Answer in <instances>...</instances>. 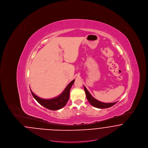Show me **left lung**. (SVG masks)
I'll return each instance as SVG.
<instances>
[{
    "label": "left lung",
    "instance_id": "1",
    "mask_svg": "<svg viewBox=\"0 0 148 148\" xmlns=\"http://www.w3.org/2000/svg\"><path fill=\"white\" fill-rule=\"evenodd\" d=\"M84 89L85 92L86 94V98L88 99V101L90 103V104L92 106L97 108H100V109H104V108H108L111 106L115 105L117 102L115 103H103L98 100L95 99L94 97H92V95L90 94L89 91L86 89L85 86H84Z\"/></svg>",
    "mask_w": 148,
    "mask_h": 148
}]
</instances>
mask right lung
<instances>
[{
  "instance_id": "1",
  "label": "right lung",
  "mask_w": 148,
  "mask_h": 148,
  "mask_svg": "<svg viewBox=\"0 0 148 148\" xmlns=\"http://www.w3.org/2000/svg\"><path fill=\"white\" fill-rule=\"evenodd\" d=\"M75 79L71 81V83L66 86L62 93L59 95L58 97L50 99H44L41 98L36 96L33 92L30 90L32 95L35 98V100L44 107L51 110H59L66 105L67 103L70 95V90L71 87L74 84Z\"/></svg>"
}]
</instances>
